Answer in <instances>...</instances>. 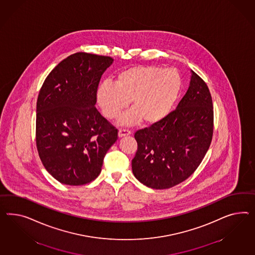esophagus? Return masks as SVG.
Masks as SVG:
<instances>
[{
	"label": "esophagus",
	"instance_id": "obj_1",
	"mask_svg": "<svg viewBox=\"0 0 255 255\" xmlns=\"http://www.w3.org/2000/svg\"><path fill=\"white\" fill-rule=\"evenodd\" d=\"M129 134H131V131H130V130H128V129L122 128V129H120V130H119V137H123V136L129 135Z\"/></svg>",
	"mask_w": 255,
	"mask_h": 255
}]
</instances>
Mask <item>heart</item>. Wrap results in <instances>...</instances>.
<instances>
[{
    "instance_id": "heart-1",
    "label": "heart",
    "mask_w": 255,
    "mask_h": 255,
    "mask_svg": "<svg viewBox=\"0 0 255 255\" xmlns=\"http://www.w3.org/2000/svg\"><path fill=\"white\" fill-rule=\"evenodd\" d=\"M182 89V78L174 69L134 66L118 73L114 83L104 82L97 89V103L104 116L114 120L131 102L132 110L122 119L131 124L142 120L158 124L171 112Z\"/></svg>"
}]
</instances>
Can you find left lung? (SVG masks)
<instances>
[{"instance_id": "1", "label": "left lung", "mask_w": 255, "mask_h": 255, "mask_svg": "<svg viewBox=\"0 0 255 255\" xmlns=\"http://www.w3.org/2000/svg\"><path fill=\"white\" fill-rule=\"evenodd\" d=\"M213 133L212 96L206 83L192 71L189 88L177 108L158 124L135 131L133 175L154 189L178 185L200 166Z\"/></svg>"}]
</instances>
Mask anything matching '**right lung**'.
Segmentation results:
<instances>
[{
  "instance_id": "add662e5",
  "label": "right lung",
  "mask_w": 255,
  "mask_h": 255,
  "mask_svg": "<svg viewBox=\"0 0 255 255\" xmlns=\"http://www.w3.org/2000/svg\"><path fill=\"white\" fill-rule=\"evenodd\" d=\"M113 58L76 53L42 83L36 109V146L46 171L58 182L82 186L96 179L118 129L96 108L98 84Z\"/></svg>"
}]
</instances>
